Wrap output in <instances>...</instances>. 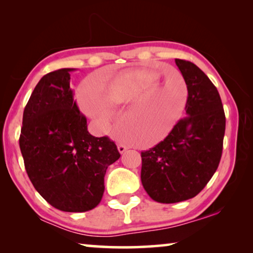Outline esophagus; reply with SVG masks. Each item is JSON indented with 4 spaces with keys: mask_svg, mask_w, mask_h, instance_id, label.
Returning a JSON list of instances; mask_svg holds the SVG:
<instances>
[{
    "mask_svg": "<svg viewBox=\"0 0 253 253\" xmlns=\"http://www.w3.org/2000/svg\"><path fill=\"white\" fill-rule=\"evenodd\" d=\"M127 148H128V147L126 146V145H124V144H119V145H118V152L121 153V154H123L124 152H126Z\"/></svg>",
    "mask_w": 253,
    "mask_h": 253,
    "instance_id": "obj_1",
    "label": "esophagus"
}]
</instances>
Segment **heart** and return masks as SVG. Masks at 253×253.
I'll return each instance as SVG.
<instances>
[{"instance_id": "1", "label": "heart", "mask_w": 253, "mask_h": 253, "mask_svg": "<svg viewBox=\"0 0 253 253\" xmlns=\"http://www.w3.org/2000/svg\"><path fill=\"white\" fill-rule=\"evenodd\" d=\"M157 71V68H139L122 72L110 79L96 76L89 83L102 92V97L84 84L77 93V100L84 113L102 127L113 121L111 107L135 102L137 116L144 115L145 128L151 132L158 131L153 136V142H157L169 134L181 116L187 93L178 71L174 70L183 81L182 92L170 84H160Z\"/></svg>"}]
</instances>
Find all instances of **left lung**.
<instances>
[{"label": "left lung", "mask_w": 253, "mask_h": 253, "mask_svg": "<svg viewBox=\"0 0 253 253\" xmlns=\"http://www.w3.org/2000/svg\"><path fill=\"white\" fill-rule=\"evenodd\" d=\"M175 63L187 87L186 115L164 140L142 152V184L160 203L194 198L212 178L223 149L225 115L215 85L198 66Z\"/></svg>", "instance_id": "obj_1"}]
</instances>
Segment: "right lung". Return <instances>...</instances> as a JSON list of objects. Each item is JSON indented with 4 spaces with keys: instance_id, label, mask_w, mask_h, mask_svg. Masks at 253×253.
Returning a JSON list of instances; mask_svg holds the SVG:
<instances>
[{
    "instance_id": "1",
    "label": "right lung",
    "mask_w": 253,
    "mask_h": 253,
    "mask_svg": "<svg viewBox=\"0 0 253 253\" xmlns=\"http://www.w3.org/2000/svg\"><path fill=\"white\" fill-rule=\"evenodd\" d=\"M70 68L49 72L23 111L20 135L28 176L39 194L65 212H85L100 203L104 177L119 154L108 137L89 134L74 100Z\"/></svg>"
}]
</instances>
